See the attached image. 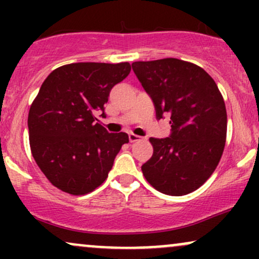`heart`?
<instances>
[{
  "mask_svg": "<svg viewBox=\"0 0 259 259\" xmlns=\"http://www.w3.org/2000/svg\"><path fill=\"white\" fill-rule=\"evenodd\" d=\"M147 100H148L147 95H145V94L140 95V102H141V103H146Z\"/></svg>",
  "mask_w": 259,
  "mask_h": 259,
  "instance_id": "obj_1",
  "label": "heart"
}]
</instances>
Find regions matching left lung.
Segmentation results:
<instances>
[{
    "label": "left lung",
    "instance_id": "obj_1",
    "mask_svg": "<svg viewBox=\"0 0 259 259\" xmlns=\"http://www.w3.org/2000/svg\"><path fill=\"white\" fill-rule=\"evenodd\" d=\"M124 63L65 64L47 76L29 109V144L50 183L67 194H90L105 183L115 156L129 142L97 118L109 92L129 75ZM109 129V126H108ZM109 131H113L109 129Z\"/></svg>",
    "mask_w": 259,
    "mask_h": 259
}]
</instances>
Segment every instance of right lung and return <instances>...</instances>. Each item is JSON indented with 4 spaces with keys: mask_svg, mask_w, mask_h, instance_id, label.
I'll use <instances>...</instances> for the list:
<instances>
[{
    "mask_svg": "<svg viewBox=\"0 0 259 259\" xmlns=\"http://www.w3.org/2000/svg\"><path fill=\"white\" fill-rule=\"evenodd\" d=\"M133 70L165 114L170 135L151 138L153 154L141 167L157 191L184 196L203 185L215 170L227 141V108L206 70L177 58L134 62Z\"/></svg>",
    "mask_w": 259,
    "mask_h": 259,
    "instance_id": "right-lung-1",
    "label": "right lung"
}]
</instances>
